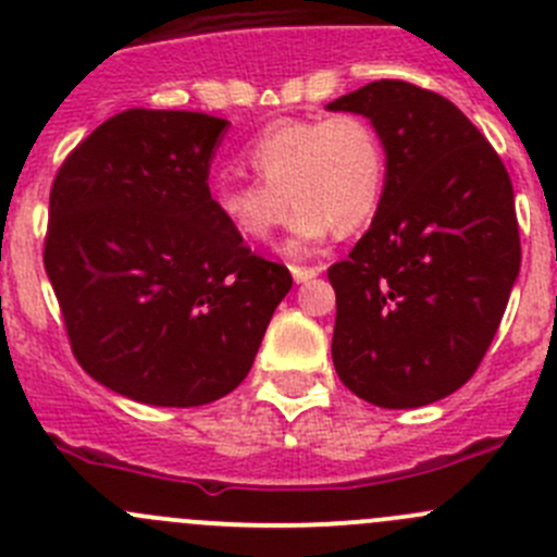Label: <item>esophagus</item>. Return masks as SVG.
I'll list each match as a JSON object with an SVG mask.
<instances>
[{
    "label": "esophagus",
    "instance_id": "34e87169",
    "mask_svg": "<svg viewBox=\"0 0 557 557\" xmlns=\"http://www.w3.org/2000/svg\"><path fill=\"white\" fill-rule=\"evenodd\" d=\"M293 278L298 284H306V282H311V278H317V275H320V268H304V264H293Z\"/></svg>",
    "mask_w": 557,
    "mask_h": 557
}]
</instances>
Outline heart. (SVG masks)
Returning <instances> with one entry per match:
<instances>
[{
    "label": "heart",
    "instance_id": "heart-1",
    "mask_svg": "<svg viewBox=\"0 0 557 557\" xmlns=\"http://www.w3.org/2000/svg\"><path fill=\"white\" fill-rule=\"evenodd\" d=\"M259 180H221L210 190L219 219L246 243H264L295 205L289 251L306 253L338 230H361L377 213L388 180L380 131L361 114L278 120L246 147Z\"/></svg>",
    "mask_w": 557,
    "mask_h": 557
}]
</instances>
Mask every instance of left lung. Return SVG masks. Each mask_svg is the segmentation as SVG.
<instances>
[{"instance_id": "obj_1", "label": "left lung", "mask_w": 557, "mask_h": 557, "mask_svg": "<svg viewBox=\"0 0 557 557\" xmlns=\"http://www.w3.org/2000/svg\"><path fill=\"white\" fill-rule=\"evenodd\" d=\"M327 109L367 116L388 152L372 226L327 270L333 367L377 407L432 405L473 377L520 273L511 180L468 116L416 84L383 78Z\"/></svg>"}]
</instances>
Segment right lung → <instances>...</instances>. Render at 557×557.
I'll use <instances>...</instances> for the list:
<instances>
[{
  "mask_svg": "<svg viewBox=\"0 0 557 557\" xmlns=\"http://www.w3.org/2000/svg\"><path fill=\"white\" fill-rule=\"evenodd\" d=\"M226 125L128 109L51 185L44 262L73 355L134 401L199 407L235 391L293 287L289 270L251 253L210 202Z\"/></svg>",
  "mask_w": 557,
  "mask_h": 557,
  "instance_id": "obj_1",
  "label": "right lung"
}]
</instances>
